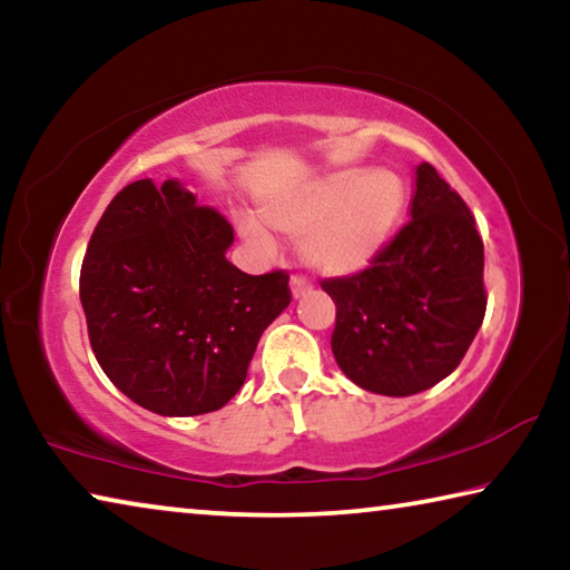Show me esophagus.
<instances>
[{
    "label": "esophagus",
    "instance_id": "1",
    "mask_svg": "<svg viewBox=\"0 0 570 570\" xmlns=\"http://www.w3.org/2000/svg\"><path fill=\"white\" fill-rule=\"evenodd\" d=\"M308 288H312V286H308L306 278H302V276H294L292 278V296L294 298H302L308 292Z\"/></svg>",
    "mask_w": 570,
    "mask_h": 570
}]
</instances>
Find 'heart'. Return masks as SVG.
Returning a JSON list of instances; mask_svg holds the SVG:
<instances>
[{
    "instance_id": "1",
    "label": "heart",
    "mask_w": 570,
    "mask_h": 570,
    "mask_svg": "<svg viewBox=\"0 0 570 570\" xmlns=\"http://www.w3.org/2000/svg\"><path fill=\"white\" fill-rule=\"evenodd\" d=\"M404 206L402 180L390 170H332L264 206V220L278 234L302 238V262L322 276L364 272L387 244ZM240 236L256 250L274 238L256 218H240Z\"/></svg>"
}]
</instances>
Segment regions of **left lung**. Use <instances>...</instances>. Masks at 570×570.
Returning <instances> with one entry per match:
<instances>
[{"instance_id":"obj_1","label":"left lung","mask_w":570,"mask_h":570,"mask_svg":"<svg viewBox=\"0 0 570 570\" xmlns=\"http://www.w3.org/2000/svg\"><path fill=\"white\" fill-rule=\"evenodd\" d=\"M410 218L370 268L322 284L336 304V364L362 390L387 397L445 380L488 304L475 218L430 163L414 168Z\"/></svg>"}]
</instances>
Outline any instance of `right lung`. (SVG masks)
Masks as SVG:
<instances>
[{
  "label": "right lung",
  "instance_id": "1",
  "mask_svg": "<svg viewBox=\"0 0 570 570\" xmlns=\"http://www.w3.org/2000/svg\"><path fill=\"white\" fill-rule=\"evenodd\" d=\"M234 228L180 180L125 186L95 226L80 272L92 352L125 397L163 417L220 410L256 344L292 304L288 276L228 262Z\"/></svg>",
  "mask_w": 570,
  "mask_h": 570
}]
</instances>
